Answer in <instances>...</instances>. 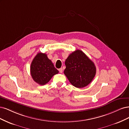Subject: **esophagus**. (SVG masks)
<instances>
[{
	"mask_svg": "<svg viewBox=\"0 0 129 129\" xmlns=\"http://www.w3.org/2000/svg\"><path fill=\"white\" fill-rule=\"evenodd\" d=\"M59 72H60V73H62V72H63V69H62V68H60V69H59Z\"/></svg>",
	"mask_w": 129,
	"mask_h": 129,
	"instance_id": "34e87169",
	"label": "esophagus"
}]
</instances>
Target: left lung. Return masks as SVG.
<instances>
[{
	"mask_svg": "<svg viewBox=\"0 0 129 129\" xmlns=\"http://www.w3.org/2000/svg\"><path fill=\"white\" fill-rule=\"evenodd\" d=\"M64 74L73 86L83 88L92 82L96 74V67L85 53L77 50L66 59Z\"/></svg>",
	"mask_w": 129,
	"mask_h": 129,
	"instance_id": "8db88e82",
	"label": "left lung"
}]
</instances>
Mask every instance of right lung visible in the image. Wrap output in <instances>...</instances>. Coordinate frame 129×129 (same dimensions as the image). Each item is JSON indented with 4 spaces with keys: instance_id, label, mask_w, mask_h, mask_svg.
<instances>
[{
    "instance_id": "obj_1",
    "label": "right lung",
    "mask_w": 129,
    "mask_h": 129,
    "mask_svg": "<svg viewBox=\"0 0 129 129\" xmlns=\"http://www.w3.org/2000/svg\"><path fill=\"white\" fill-rule=\"evenodd\" d=\"M58 72L45 53H37L31 63L30 74L33 79L40 85L47 84Z\"/></svg>"
}]
</instances>
